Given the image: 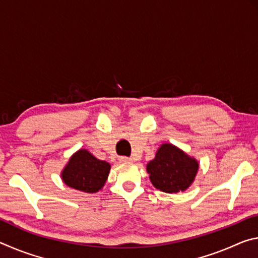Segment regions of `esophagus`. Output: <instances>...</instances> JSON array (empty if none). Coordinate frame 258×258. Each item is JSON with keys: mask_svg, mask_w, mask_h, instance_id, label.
Returning a JSON list of instances; mask_svg holds the SVG:
<instances>
[{"mask_svg": "<svg viewBox=\"0 0 258 258\" xmlns=\"http://www.w3.org/2000/svg\"><path fill=\"white\" fill-rule=\"evenodd\" d=\"M133 161L132 158H128V157H119V163L121 164H131Z\"/></svg>", "mask_w": 258, "mask_h": 258, "instance_id": "1", "label": "esophagus"}]
</instances>
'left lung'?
<instances>
[{"label": "left lung", "instance_id": "1", "mask_svg": "<svg viewBox=\"0 0 258 258\" xmlns=\"http://www.w3.org/2000/svg\"><path fill=\"white\" fill-rule=\"evenodd\" d=\"M198 169V160L172 143H163L155 158L147 164L152 185L166 194L189 189L197 176Z\"/></svg>", "mask_w": 258, "mask_h": 258}]
</instances>
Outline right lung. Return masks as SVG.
Here are the masks:
<instances>
[{
  "instance_id": "right-lung-1",
  "label": "right lung",
  "mask_w": 258,
  "mask_h": 258,
  "mask_svg": "<svg viewBox=\"0 0 258 258\" xmlns=\"http://www.w3.org/2000/svg\"><path fill=\"white\" fill-rule=\"evenodd\" d=\"M111 166L94 157L89 150L80 149L73 154L61 171V180L77 191L94 194L106 183Z\"/></svg>"
}]
</instances>
